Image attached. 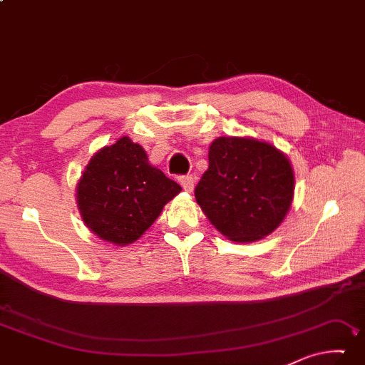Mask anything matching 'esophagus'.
<instances>
[{
  "label": "esophagus",
  "mask_w": 365,
  "mask_h": 365,
  "mask_svg": "<svg viewBox=\"0 0 365 365\" xmlns=\"http://www.w3.org/2000/svg\"><path fill=\"white\" fill-rule=\"evenodd\" d=\"M180 183L185 192H193V187H195V178L192 175H185L180 178Z\"/></svg>",
  "instance_id": "1"
}]
</instances>
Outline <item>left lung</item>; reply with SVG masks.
Here are the masks:
<instances>
[{
	"instance_id": "1",
	"label": "left lung",
	"mask_w": 365,
	"mask_h": 365,
	"mask_svg": "<svg viewBox=\"0 0 365 365\" xmlns=\"http://www.w3.org/2000/svg\"><path fill=\"white\" fill-rule=\"evenodd\" d=\"M207 158L195 196L219 232L244 244L279 227L294 198V170L284 154L253 138L221 136Z\"/></svg>"
}]
</instances>
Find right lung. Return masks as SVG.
Wrapping results in <instances>:
<instances>
[{"mask_svg": "<svg viewBox=\"0 0 365 365\" xmlns=\"http://www.w3.org/2000/svg\"><path fill=\"white\" fill-rule=\"evenodd\" d=\"M76 190L81 217L92 232L128 245L151 227L182 187L149 164L140 144L123 136L92 155Z\"/></svg>", "mask_w": 365, "mask_h": 365, "instance_id": "obj_1", "label": "right lung"}]
</instances>
